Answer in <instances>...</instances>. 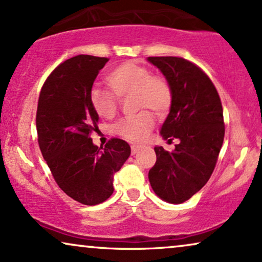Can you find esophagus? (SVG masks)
I'll return each instance as SVG.
<instances>
[{
  "mask_svg": "<svg viewBox=\"0 0 262 262\" xmlns=\"http://www.w3.org/2000/svg\"><path fill=\"white\" fill-rule=\"evenodd\" d=\"M141 147H142V146L141 145H138V144L132 145V155H135V153H137Z\"/></svg>",
  "mask_w": 262,
  "mask_h": 262,
  "instance_id": "1",
  "label": "esophagus"
}]
</instances>
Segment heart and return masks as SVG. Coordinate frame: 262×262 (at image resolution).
<instances>
[{"label":"heart","instance_id":"obj_1","mask_svg":"<svg viewBox=\"0 0 262 262\" xmlns=\"http://www.w3.org/2000/svg\"><path fill=\"white\" fill-rule=\"evenodd\" d=\"M107 90L95 87L90 93V102L96 114L102 118H113L118 109V98L134 96L138 109L148 107L156 114L163 115L171 105V90L162 78L151 75L145 66L127 61L116 66L107 73ZM155 124V117L148 111L125 117L118 122L115 132L133 141H141L147 137Z\"/></svg>","mask_w":262,"mask_h":262}]
</instances>
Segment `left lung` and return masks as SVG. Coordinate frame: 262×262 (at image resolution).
<instances>
[{
	"label": "left lung",
	"instance_id": "obj_1",
	"mask_svg": "<svg viewBox=\"0 0 262 262\" xmlns=\"http://www.w3.org/2000/svg\"><path fill=\"white\" fill-rule=\"evenodd\" d=\"M171 90V105L160 129L163 139L180 142L171 152L156 146L157 162L148 180L157 196L182 204L213 172L224 140V118L217 90L200 68L181 57H147ZM170 140V139H169Z\"/></svg>",
	"mask_w": 262,
	"mask_h": 262
}]
</instances>
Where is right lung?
Listing matches in <instances>:
<instances>
[{"label":"right lung","instance_id":"1","mask_svg":"<svg viewBox=\"0 0 262 262\" xmlns=\"http://www.w3.org/2000/svg\"><path fill=\"white\" fill-rule=\"evenodd\" d=\"M105 57L78 55L49 75L38 99V142L56 183L80 204L105 201L114 193V175L130 156V146L111 139L105 147L90 135L99 116L90 102L93 82Z\"/></svg>","mask_w":262,"mask_h":262}]
</instances>
